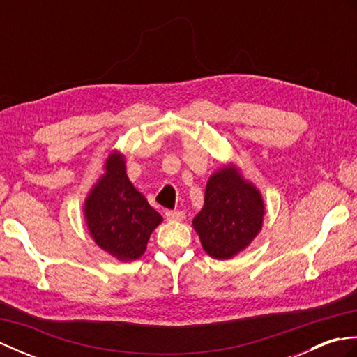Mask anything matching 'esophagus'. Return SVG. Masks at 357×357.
<instances>
[{"instance_id": "34e87169", "label": "esophagus", "mask_w": 357, "mask_h": 357, "mask_svg": "<svg viewBox=\"0 0 357 357\" xmlns=\"http://www.w3.org/2000/svg\"><path fill=\"white\" fill-rule=\"evenodd\" d=\"M185 213L181 210H165V218L169 219V221H181V219H184Z\"/></svg>"}]
</instances>
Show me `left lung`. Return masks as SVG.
<instances>
[{
	"instance_id": "1",
	"label": "left lung",
	"mask_w": 357,
	"mask_h": 357,
	"mask_svg": "<svg viewBox=\"0 0 357 357\" xmlns=\"http://www.w3.org/2000/svg\"><path fill=\"white\" fill-rule=\"evenodd\" d=\"M265 215L259 190L242 176L234 164L211 174L204 207L193 219L202 248L215 259H230L252 244Z\"/></svg>"
}]
</instances>
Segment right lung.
Here are the masks:
<instances>
[{
  "label": "right lung",
  "mask_w": 357,
  "mask_h": 357,
  "mask_svg": "<svg viewBox=\"0 0 357 357\" xmlns=\"http://www.w3.org/2000/svg\"><path fill=\"white\" fill-rule=\"evenodd\" d=\"M104 170L84 202L87 229L104 252L119 261H135L146 252L162 216L133 187L119 151L105 159Z\"/></svg>",
  "instance_id": "obj_1"
}]
</instances>
